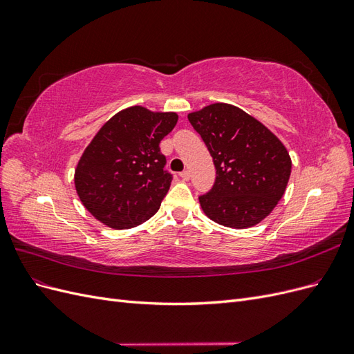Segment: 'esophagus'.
I'll use <instances>...</instances> for the list:
<instances>
[{
  "label": "esophagus",
  "mask_w": 354,
  "mask_h": 354,
  "mask_svg": "<svg viewBox=\"0 0 354 354\" xmlns=\"http://www.w3.org/2000/svg\"><path fill=\"white\" fill-rule=\"evenodd\" d=\"M180 177H181V180L187 181L190 178V173H189V171H183V173H180Z\"/></svg>",
  "instance_id": "34e87169"
}]
</instances>
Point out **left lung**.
Here are the masks:
<instances>
[{
  "mask_svg": "<svg viewBox=\"0 0 354 354\" xmlns=\"http://www.w3.org/2000/svg\"><path fill=\"white\" fill-rule=\"evenodd\" d=\"M217 169L216 183L199 196L205 216L221 226L248 229L263 221L285 194L291 156L269 128L229 103L187 115Z\"/></svg>",
  "mask_w": 354,
  "mask_h": 354,
  "instance_id": "left-lung-1",
  "label": "left lung"
}]
</instances>
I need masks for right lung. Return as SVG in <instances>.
Wrapping results in <instances>:
<instances>
[{
	"label": "right lung",
	"mask_w": 354,
	"mask_h": 354,
	"mask_svg": "<svg viewBox=\"0 0 354 354\" xmlns=\"http://www.w3.org/2000/svg\"><path fill=\"white\" fill-rule=\"evenodd\" d=\"M176 112L131 106L113 115L85 147L75 168L82 205L104 226H138L159 209L171 185L159 143L173 131Z\"/></svg>",
	"instance_id": "1"
}]
</instances>
